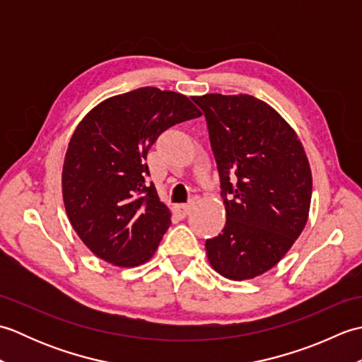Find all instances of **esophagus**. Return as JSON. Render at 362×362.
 Returning a JSON list of instances; mask_svg holds the SVG:
<instances>
[{"label":"esophagus","instance_id":"esophagus-1","mask_svg":"<svg viewBox=\"0 0 362 362\" xmlns=\"http://www.w3.org/2000/svg\"><path fill=\"white\" fill-rule=\"evenodd\" d=\"M191 206H193V204H182V205H177L175 210L179 214H182V216H187V214L191 211Z\"/></svg>","mask_w":362,"mask_h":362}]
</instances>
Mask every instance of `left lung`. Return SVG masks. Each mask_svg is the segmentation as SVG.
I'll use <instances>...</instances> for the list:
<instances>
[{
  "instance_id": "left-lung-1",
  "label": "left lung",
  "mask_w": 362,
  "mask_h": 362,
  "mask_svg": "<svg viewBox=\"0 0 362 362\" xmlns=\"http://www.w3.org/2000/svg\"><path fill=\"white\" fill-rule=\"evenodd\" d=\"M209 127L226 205L222 233L205 241L230 280L264 274L286 255L308 221L313 177L297 134L250 95L194 96Z\"/></svg>"
}]
</instances>
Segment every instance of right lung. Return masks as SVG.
<instances>
[{
    "label": "right lung",
    "instance_id": "obj_1",
    "mask_svg": "<svg viewBox=\"0 0 362 362\" xmlns=\"http://www.w3.org/2000/svg\"><path fill=\"white\" fill-rule=\"evenodd\" d=\"M199 117L185 95L143 87L105 99L79 122L65 153L64 204L98 258L134 267L156 253L171 211L146 182V157L166 129Z\"/></svg>",
    "mask_w": 362,
    "mask_h": 362
}]
</instances>
